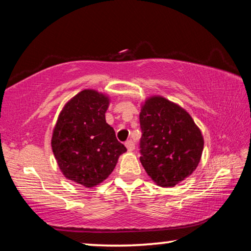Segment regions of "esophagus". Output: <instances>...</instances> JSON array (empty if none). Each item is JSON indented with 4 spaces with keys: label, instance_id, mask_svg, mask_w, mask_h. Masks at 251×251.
<instances>
[{
    "label": "esophagus",
    "instance_id": "obj_1",
    "mask_svg": "<svg viewBox=\"0 0 251 251\" xmlns=\"http://www.w3.org/2000/svg\"><path fill=\"white\" fill-rule=\"evenodd\" d=\"M125 146L127 147L128 151H133L135 150V143L133 141H127L125 143Z\"/></svg>",
    "mask_w": 251,
    "mask_h": 251
}]
</instances>
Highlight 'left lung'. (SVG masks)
I'll return each instance as SVG.
<instances>
[{"label":"left lung","mask_w":251,"mask_h":251,"mask_svg":"<svg viewBox=\"0 0 251 251\" xmlns=\"http://www.w3.org/2000/svg\"><path fill=\"white\" fill-rule=\"evenodd\" d=\"M141 163L147 175L160 187H174L197 168L203 137L187 110L163 96L147 97L142 103Z\"/></svg>","instance_id":"obj_1"}]
</instances>
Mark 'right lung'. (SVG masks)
I'll use <instances>...</instances> for the list:
<instances>
[{
    "mask_svg": "<svg viewBox=\"0 0 251 251\" xmlns=\"http://www.w3.org/2000/svg\"><path fill=\"white\" fill-rule=\"evenodd\" d=\"M108 95L83 90L64 105L52 134L53 154L66 179L86 188L100 185L127 150L105 120Z\"/></svg>",
    "mask_w": 251,
    "mask_h": 251,
    "instance_id": "add662e5",
    "label": "right lung"
}]
</instances>
